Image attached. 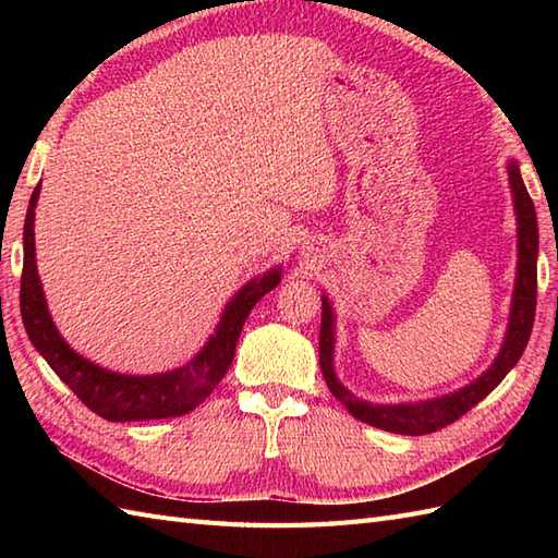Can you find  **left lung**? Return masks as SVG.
<instances>
[{"instance_id": "left-lung-1", "label": "left lung", "mask_w": 558, "mask_h": 558, "mask_svg": "<svg viewBox=\"0 0 558 558\" xmlns=\"http://www.w3.org/2000/svg\"><path fill=\"white\" fill-rule=\"evenodd\" d=\"M508 184H511L513 210H515V232H518V266H515V286L511 298V314H508L506 336L501 350L496 354L487 372H482L475 381L450 390L446 396L410 400V402H369L352 393V390L340 384L333 364L336 352V312L330 300L322 294V336H318V362L326 384L342 405L348 408L354 420L372 424L376 429L422 436L436 429H444L450 422L460 420L462 414L477 405L480 400L487 398L492 390L499 386L506 374L513 369L518 360L523 357L525 345L535 324V306H537V252H539V230H537V213L535 204L525 189L523 177H520L518 160H508Z\"/></svg>"}]
</instances>
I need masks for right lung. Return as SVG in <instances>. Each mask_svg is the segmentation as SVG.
<instances>
[{
	"instance_id": "1",
	"label": "right lung",
	"mask_w": 558,
	"mask_h": 558,
	"mask_svg": "<svg viewBox=\"0 0 558 558\" xmlns=\"http://www.w3.org/2000/svg\"><path fill=\"white\" fill-rule=\"evenodd\" d=\"M40 198V184L31 196L26 225H23V276H21V316L26 333L54 374L74 390L83 405L110 422H144L180 417L204 402L220 384L234 360L246 316L256 302L278 288L282 266L268 268L236 290L225 304L216 333L186 364L160 374H120L98 366L78 354L59 336L47 310L43 282L35 264V206Z\"/></svg>"
}]
</instances>
